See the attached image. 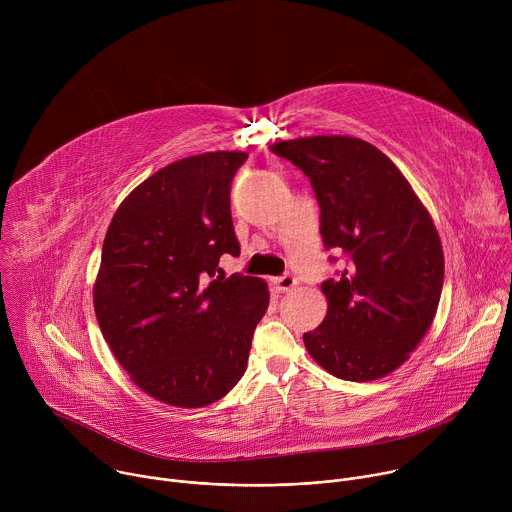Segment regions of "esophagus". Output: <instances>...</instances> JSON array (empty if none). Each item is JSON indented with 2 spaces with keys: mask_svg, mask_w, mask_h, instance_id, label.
<instances>
[{
  "mask_svg": "<svg viewBox=\"0 0 512 512\" xmlns=\"http://www.w3.org/2000/svg\"><path fill=\"white\" fill-rule=\"evenodd\" d=\"M273 285H275L277 291H291V289H294V287L298 285V279H296L294 275L285 273V275H281V277H275V279H273Z\"/></svg>",
  "mask_w": 512,
  "mask_h": 512,
  "instance_id": "esophagus-1",
  "label": "esophagus"
}]
</instances>
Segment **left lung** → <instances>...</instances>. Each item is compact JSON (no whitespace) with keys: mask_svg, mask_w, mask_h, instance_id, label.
<instances>
[{"mask_svg":"<svg viewBox=\"0 0 512 512\" xmlns=\"http://www.w3.org/2000/svg\"><path fill=\"white\" fill-rule=\"evenodd\" d=\"M269 150L310 178L324 245L346 255L322 283L328 312L304 334L310 356L344 381L387 377L419 346L442 296L444 249L427 208L364 139L314 135Z\"/></svg>","mask_w":512,"mask_h":512,"instance_id":"8db88e82","label":"left lung"}]
</instances>
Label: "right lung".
Here are the masks:
<instances>
[{"mask_svg": "<svg viewBox=\"0 0 512 512\" xmlns=\"http://www.w3.org/2000/svg\"><path fill=\"white\" fill-rule=\"evenodd\" d=\"M245 152H206L143 180L107 229L93 304L129 379L174 407H206L243 377L267 283L218 267L237 257L231 182Z\"/></svg>", "mask_w": 512, "mask_h": 512, "instance_id": "add662e5", "label": "right lung"}]
</instances>
